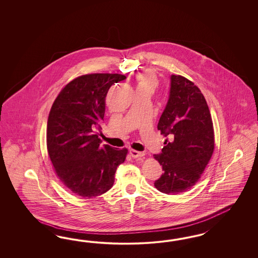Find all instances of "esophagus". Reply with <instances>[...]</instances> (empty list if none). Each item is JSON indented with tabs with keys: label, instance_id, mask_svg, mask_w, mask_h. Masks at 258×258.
<instances>
[{
	"label": "esophagus",
	"instance_id": "1",
	"mask_svg": "<svg viewBox=\"0 0 258 258\" xmlns=\"http://www.w3.org/2000/svg\"><path fill=\"white\" fill-rule=\"evenodd\" d=\"M130 154L133 158H142L144 156V153L140 152V151H137V150H134V149H131L130 150Z\"/></svg>",
	"mask_w": 258,
	"mask_h": 258
}]
</instances>
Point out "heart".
Returning <instances> with one entry per match:
<instances>
[{"instance_id": "1", "label": "heart", "mask_w": 258, "mask_h": 258, "mask_svg": "<svg viewBox=\"0 0 258 258\" xmlns=\"http://www.w3.org/2000/svg\"><path fill=\"white\" fill-rule=\"evenodd\" d=\"M158 84L156 76L152 72H145L138 78L137 88H149L152 92L155 90Z\"/></svg>"}]
</instances>
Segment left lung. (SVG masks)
<instances>
[{"mask_svg":"<svg viewBox=\"0 0 258 258\" xmlns=\"http://www.w3.org/2000/svg\"><path fill=\"white\" fill-rule=\"evenodd\" d=\"M157 127L167 138L162 153L154 155L164 171L154 185L164 194L185 192L200 180L215 148L210 110L192 81L172 75L169 98Z\"/></svg>","mask_w":258,"mask_h":258,"instance_id":"left-lung-1","label":"left lung"}]
</instances>
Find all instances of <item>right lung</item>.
<instances>
[{"label": "right lung", "instance_id": "add662e5", "mask_svg": "<svg viewBox=\"0 0 258 258\" xmlns=\"http://www.w3.org/2000/svg\"><path fill=\"white\" fill-rule=\"evenodd\" d=\"M125 79L119 74H90L64 87L47 122L48 154L63 184L85 199L102 195L114 182L127 149L101 145L99 138L109 88Z\"/></svg>", "mask_w": 258, "mask_h": 258}]
</instances>
